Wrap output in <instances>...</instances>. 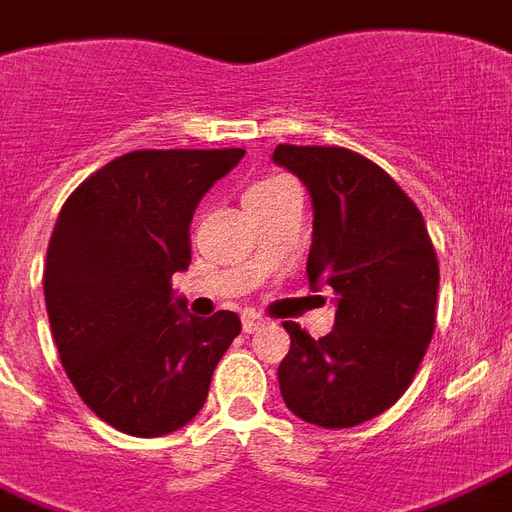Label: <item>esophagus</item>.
<instances>
[{
    "mask_svg": "<svg viewBox=\"0 0 512 512\" xmlns=\"http://www.w3.org/2000/svg\"><path fill=\"white\" fill-rule=\"evenodd\" d=\"M241 322H244V333H257L260 327L268 325V322H265V317H260L257 311H247Z\"/></svg>",
    "mask_w": 512,
    "mask_h": 512,
    "instance_id": "obj_1",
    "label": "esophagus"
}]
</instances>
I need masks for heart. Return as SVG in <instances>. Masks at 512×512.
Instances as JSON below:
<instances>
[{
	"instance_id": "obj_1",
	"label": "heart",
	"mask_w": 512,
	"mask_h": 512,
	"mask_svg": "<svg viewBox=\"0 0 512 512\" xmlns=\"http://www.w3.org/2000/svg\"><path fill=\"white\" fill-rule=\"evenodd\" d=\"M287 185H292V182L287 177L257 179V182H252V185H249L247 190H244V195H241V201H244V206L263 204V201H271V198H276V195L282 193V190Z\"/></svg>"
}]
</instances>
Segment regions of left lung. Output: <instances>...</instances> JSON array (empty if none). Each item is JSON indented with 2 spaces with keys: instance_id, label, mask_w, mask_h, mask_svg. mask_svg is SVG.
Returning <instances> with one entry per match:
<instances>
[{
  "instance_id": "8db88e82",
  "label": "left lung",
  "mask_w": 512,
  "mask_h": 512,
  "mask_svg": "<svg viewBox=\"0 0 512 512\" xmlns=\"http://www.w3.org/2000/svg\"><path fill=\"white\" fill-rule=\"evenodd\" d=\"M273 161L314 201L308 282L338 295L335 330L314 341L295 322L279 365L287 408L325 429L357 427L403 397L438 319V252L424 217L381 166L346 147L279 144Z\"/></svg>"
}]
</instances>
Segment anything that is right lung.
<instances>
[{
	"instance_id": "obj_1",
	"label": "right lung",
	"mask_w": 512,
	"mask_h": 512,
	"mask_svg": "<svg viewBox=\"0 0 512 512\" xmlns=\"http://www.w3.org/2000/svg\"><path fill=\"white\" fill-rule=\"evenodd\" d=\"M241 158V147L134 150L85 179L58 214L45 263L53 341L83 403L126 435L185 427L241 333L233 311L195 319L171 303L195 206Z\"/></svg>"
}]
</instances>
